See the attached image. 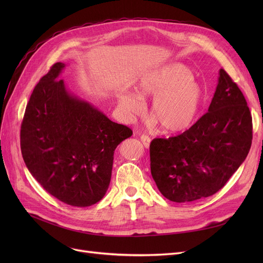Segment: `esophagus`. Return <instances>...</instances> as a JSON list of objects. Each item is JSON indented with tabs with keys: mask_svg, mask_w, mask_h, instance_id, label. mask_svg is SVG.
<instances>
[{
	"mask_svg": "<svg viewBox=\"0 0 263 263\" xmlns=\"http://www.w3.org/2000/svg\"><path fill=\"white\" fill-rule=\"evenodd\" d=\"M140 140L142 141V144H144L145 148H149L151 139H150L148 136H146V135H142V136L140 137Z\"/></svg>",
	"mask_w": 263,
	"mask_h": 263,
	"instance_id": "1",
	"label": "esophagus"
}]
</instances>
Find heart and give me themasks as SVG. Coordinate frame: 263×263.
Returning a JSON list of instances; mask_svg holds the SVG:
<instances>
[{
	"instance_id": "heart-1",
	"label": "heart",
	"mask_w": 263,
	"mask_h": 263,
	"mask_svg": "<svg viewBox=\"0 0 263 263\" xmlns=\"http://www.w3.org/2000/svg\"><path fill=\"white\" fill-rule=\"evenodd\" d=\"M189 67L171 62L142 76L133 92L117 95L118 106L126 116L139 115L145 104L141 99L152 98L150 113L153 123H159L166 133L189 129L200 114L205 92Z\"/></svg>"
}]
</instances>
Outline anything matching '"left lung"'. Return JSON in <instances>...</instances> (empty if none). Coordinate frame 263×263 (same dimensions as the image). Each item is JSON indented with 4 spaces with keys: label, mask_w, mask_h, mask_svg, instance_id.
Segmentation results:
<instances>
[{
    "label": "left lung",
    "mask_w": 263,
    "mask_h": 263,
    "mask_svg": "<svg viewBox=\"0 0 263 263\" xmlns=\"http://www.w3.org/2000/svg\"><path fill=\"white\" fill-rule=\"evenodd\" d=\"M251 140L252 118L246 99L220 69L209 112L183 134L151 141V176L172 202L209 197L245 161Z\"/></svg>",
    "instance_id": "8db88e82"
}]
</instances>
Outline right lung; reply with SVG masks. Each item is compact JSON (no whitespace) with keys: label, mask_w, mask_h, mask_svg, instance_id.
Masks as SVG:
<instances>
[{"label":"right lung","mask_w":263,"mask_h":263,"mask_svg":"<svg viewBox=\"0 0 263 263\" xmlns=\"http://www.w3.org/2000/svg\"><path fill=\"white\" fill-rule=\"evenodd\" d=\"M57 62L30 95L21 127V149L27 169L59 201L86 208L108 189L114 151L133 132L78 95L58 77Z\"/></svg>","instance_id":"right-lung-1"}]
</instances>
